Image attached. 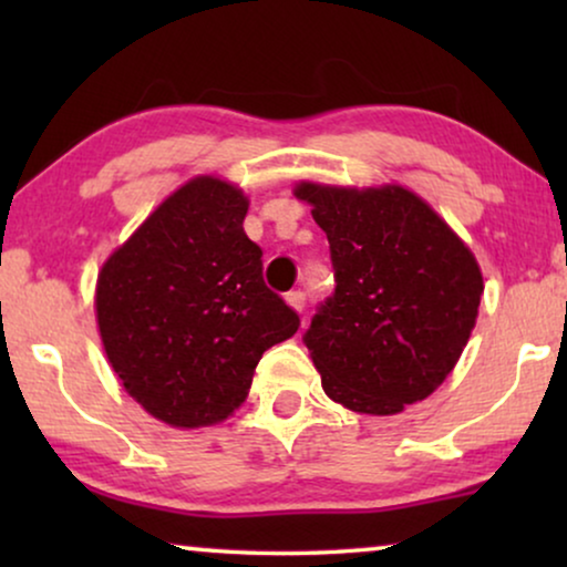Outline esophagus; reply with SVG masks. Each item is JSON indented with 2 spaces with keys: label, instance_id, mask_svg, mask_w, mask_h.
I'll use <instances>...</instances> for the list:
<instances>
[{
  "label": "esophagus",
  "instance_id": "1",
  "mask_svg": "<svg viewBox=\"0 0 567 567\" xmlns=\"http://www.w3.org/2000/svg\"><path fill=\"white\" fill-rule=\"evenodd\" d=\"M286 301H289V305L297 309V312H305L307 293L305 291H289V293H286Z\"/></svg>",
  "mask_w": 567,
  "mask_h": 567
}]
</instances>
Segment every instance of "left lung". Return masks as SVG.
I'll use <instances>...</instances> for the list:
<instances>
[{
	"label": "left lung",
	"instance_id": "left-lung-1",
	"mask_svg": "<svg viewBox=\"0 0 567 567\" xmlns=\"http://www.w3.org/2000/svg\"><path fill=\"white\" fill-rule=\"evenodd\" d=\"M297 198L328 235L336 291L305 346L322 390L367 415H394L444 382L475 328L483 276L433 208L400 185L330 188Z\"/></svg>",
	"mask_w": 567,
	"mask_h": 567
}]
</instances>
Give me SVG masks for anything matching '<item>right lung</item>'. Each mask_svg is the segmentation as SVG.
I'll use <instances>...</instances> for the list:
<instances>
[{"label":"right lung","mask_w":567,"mask_h":567,"mask_svg":"<svg viewBox=\"0 0 567 567\" xmlns=\"http://www.w3.org/2000/svg\"><path fill=\"white\" fill-rule=\"evenodd\" d=\"M247 198L196 177L175 190L97 276V324L126 392L181 429L219 423L247 398L270 346L299 315L262 281Z\"/></svg>","instance_id":"1"}]
</instances>
